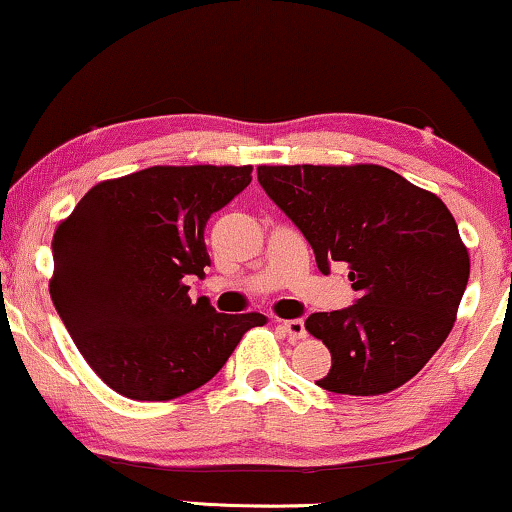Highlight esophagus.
<instances>
[{"label":"esophagus","instance_id":"esophagus-1","mask_svg":"<svg viewBox=\"0 0 512 512\" xmlns=\"http://www.w3.org/2000/svg\"><path fill=\"white\" fill-rule=\"evenodd\" d=\"M281 328L286 330L288 339H302L307 337V330H305V321L302 318H288V321H281Z\"/></svg>","mask_w":512,"mask_h":512}]
</instances>
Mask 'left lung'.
<instances>
[{
  "label": "left lung",
  "instance_id": "1",
  "mask_svg": "<svg viewBox=\"0 0 512 512\" xmlns=\"http://www.w3.org/2000/svg\"><path fill=\"white\" fill-rule=\"evenodd\" d=\"M258 182L300 228L323 274L346 263L360 298L305 321L332 355L316 385L383 395L413 379L453 330L469 281V251L439 196L395 170L258 166Z\"/></svg>",
  "mask_w": 512,
  "mask_h": 512
}]
</instances>
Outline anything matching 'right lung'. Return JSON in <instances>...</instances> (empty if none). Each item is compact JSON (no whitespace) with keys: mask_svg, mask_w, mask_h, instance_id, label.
<instances>
[{"mask_svg":"<svg viewBox=\"0 0 512 512\" xmlns=\"http://www.w3.org/2000/svg\"><path fill=\"white\" fill-rule=\"evenodd\" d=\"M251 182V166H152L96 184L53 235L50 298L96 376L120 395L166 402L201 388L263 314L191 302L210 265L207 219Z\"/></svg>","mask_w":512,"mask_h":512,"instance_id":"add662e5","label":"right lung"}]
</instances>
